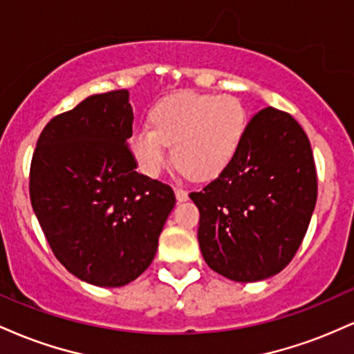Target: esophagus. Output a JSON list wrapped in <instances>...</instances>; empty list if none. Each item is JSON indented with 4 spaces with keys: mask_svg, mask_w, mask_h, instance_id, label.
Listing matches in <instances>:
<instances>
[{
    "mask_svg": "<svg viewBox=\"0 0 354 354\" xmlns=\"http://www.w3.org/2000/svg\"><path fill=\"white\" fill-rule=\"evenodd\" d=\"M174 194H176V200L178 201H186V200H188V191L180 188V186H176V188H174Z\"/></svg>",
    "mask_w": 354,
    "mask_h": 354,
    "instance_id": "obj_1",
    "label": "esophagus"
}]
</instances>
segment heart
Instances as JSON below:
<instances>
[{"instance_id": "heart-1", "label": "heart", "mask_w": 354, "mask_h": 354, "mask_svg": "<svg viewBox=\"0 0 354 354\" xmlns=\"http://www.w3.org/2000/svg\"><path fill=\"white\" fill-rule=\"evenodd\" d=\"M153 126L133 131L129 146L140 169L156 178L169 160L196 180L216 176L236 156L245 138L248 115L233 95L183 91L161 100L151 111Z\"/></svg>"}]
</instances>
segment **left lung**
Wrapping results in <instances>:
<instances>
[{
    "label": "left lung",
    "mask_w": 354,
    "mask_h": 354,
    "mask_svg": "<svg viewBox=\"0 0 354 354\" xmlns=\"http://www.w3.org/2000/svg\"><path fill=\"white\" fill-rule=\"evenodd\" d=\"M316 194L306 133L290 113L258 111L233 161L189 193L200 209L198 241L206 265L239 283L279 273L306 234Z\"/></svg>",
    "instance_id": "1"
}]
</instances>
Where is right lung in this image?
I'll return each mask as SVG.
<instances>
[{
  "instance_id": "add662e5",
  "label": "right lung",
  "mask_w": 354,
  "mask_h": 354,
  "mask_svg": "<svg viewBox=\"0 0 354 354\" xmlns=\"http://www.w3.org/2000/svg\"><path fill=\"white\" fill-rule=\"evenodd\" d=\"M128 91L93 95L44 126L30 198L56 259L95 286L131 283L151 265L176 198L136 171Z\"/></svg>"
}]
</instances>
